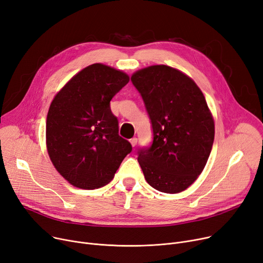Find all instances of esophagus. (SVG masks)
<instances>
[{
	"instance_id": "obj_1",
	"label": "esophagus",
	"mask_w": 263,
	"mask_h": 263,
	"mask_svg": "<svg viewBox=\"0 0 263 263\" xmlns=\"http://www.w3.org/2000/svg\"><path fill=\"white\" fill-rule=\"evenodd\" d=\"M130 143H131V145H132L133 147H135L136 144H137V139H136V137H132V139L130 140Z\"/></svg>"
}]
</instances>
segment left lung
<instances>
[{
	"instance_id": "1",
	"label": "left lung",
	"mask_w": 263,
	"mask_h": 263,
	"mask_svg": "<svg viewBox=\"0 0 263 263\" xmlns=\"http://www.w3.org/2000/svg\"><path fill=\"white\" fill-rule=\"evenodd\" d=\"M131 81L154 133L153 144L137 151L146 181L163 193H180L203 171L214 141L204 96L191 78L165 65L141 69Z\"/></svg>"
}]
</instances>
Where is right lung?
Returning a JSON list of instances; mask_svg holds the SVG:
<instances>
[{"instance_id":"add662e5","label":"right lung","mask_w":263,"mask_h":263,"mask_svg":"<svg viewBox=\"0 0 263 263\" xmlns=\"http://www.w3.org/2000/svg\"><path fill=\"white\" fill-rule=\"evenodd\" d=\"M129 76L103 64L77 73L53 99L47 116V149L57 171L80 189L112 180L131 144L118 134L109 102Z\"/></svg>"}]
</instances>
